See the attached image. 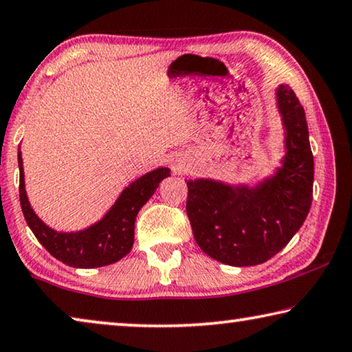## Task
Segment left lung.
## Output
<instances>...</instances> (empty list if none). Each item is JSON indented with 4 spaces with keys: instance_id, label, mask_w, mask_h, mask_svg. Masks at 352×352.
<instances>
[{
    "instance_id": "left-lung-1",
    "label": "left lung",
    "mask_w": 352,
    "mask_h": 352,
    "mask_svg": "<svg viewBox=\"0 0 352 352\" xmlns=\"http://www.w3.org/2000/svg\"><path fill=\"white\" fill-rule=\"evenodd\" d=\"M276 100L285 129V155L256 187L188 179L187 215L207 256L232 267L267 262L293 239L312 206L314 154L304 107L289 85Z\"/></svg>"
}]
</instances>
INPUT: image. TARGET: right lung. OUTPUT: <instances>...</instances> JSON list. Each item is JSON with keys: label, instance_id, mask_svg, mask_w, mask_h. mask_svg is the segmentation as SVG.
<instances>
[{"label": "right lung", "instance_id": "obj_1", "mask_svg": "<svg viewBox=\"0 0 352 352\" xmlns=\"http://www.w3.org/2000/svg\"><path fill=\"white\" fill-rule=\"evenodd\" d=\"M19 166L20 204L28 226L51 256L73 268L106 267L128 254L134 245V224L138 210L153 197L160 181L170 176V170L165 166L146 173L123 190L100 221L78 232H59L46 226L28 201L20 151Z\"/></svg>", "mask_w": 352, "mask_h": 352}]
</instances>
